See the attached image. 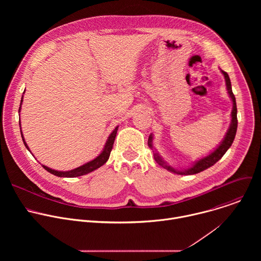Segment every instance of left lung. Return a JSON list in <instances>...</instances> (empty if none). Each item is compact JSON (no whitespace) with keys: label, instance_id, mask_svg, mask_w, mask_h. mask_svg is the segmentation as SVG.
I'll return each mask as SVG.
<instances>
[{"label":"left lung","instance_id":"left-lung-1","mask_svg":"<svg viewBox=\"0 0 261 261\" xmlns=\"http://www.w3.org/2000/svg\"><path fill=\"white\" fill-rule=\"evenodd\" d=\"M222 74L224 75V79H225V83H226V89H227V93L232 101V111H231V122H230V126L224 136V138H223V140L220 142V144L215 148V150L213 152H211L207 156L203 157V158H200L198 159L197 161H195L192 166L186 168V169H181V170H178V169H175L173 167H171L170 165H168L163 159L162 157L158 154V152L155 150V147L153 145V134H151L150 136H148V140H147V144L148 146H150L151 150H153V153H154V159L155 161L160 165L162 166L163 168L173 172V173H177V174H184V175H189V174H195V173H198L200 171H203L205 170L206 168L213 166L216 162H218L222 157L223 155H224L228 148L231 146L233 140H234V137H236V133H237V129H238V118H237V114H238V109H237V102H236V97L232 93V89H231V83H230V79L228 76V74L225 72L221 70Z\"/></svg>","mask_w":261,"mask_h":261}]
</instances>
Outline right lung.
<instances>
[{
	"instance_id": "right-lung-1",
	"label": "right lung",
	"mask_w": 261,
	"mask_h": 261,
	"mask_svg": "<svg viewBox=\"0 0 261 261\" xmlns=\"http://www.w3.org/2000/svg\"><path fill=\"white\" fill-rule=\"evenodd\" d=\"M24 93V92H23ZM22 98L23 96L21 97V100H20V106H19V109H18V113H20V107H21V104H22ZM19 126H20V122H19ZM118 128L119 126H117L115 128V130L110 133V135L108 136L106 142H105V145L103 147L102 152L95 158L93 159L92 161H89L87 163H85L84 165L77 167V168H74L72 170H68V171H59V170H55V169H51L45 165H42L43 168H45V170H47L48 172L53 173L54 175H57V176H60V177H76V176H81V175H85L87 173H90L94 170H96L97 168L101 167L102 165H104L106 163V161L108 160L109 156H110V152H111V148H113L114 146V142H115V139H116V136H117V132H118ZM20 134H21V138H22V141L25 145V147L28 148V150L30 151V148L23 138V135H22V132H21V128H20Z\"/></svg>"
}]
</instances>
